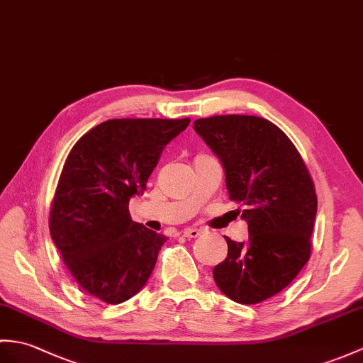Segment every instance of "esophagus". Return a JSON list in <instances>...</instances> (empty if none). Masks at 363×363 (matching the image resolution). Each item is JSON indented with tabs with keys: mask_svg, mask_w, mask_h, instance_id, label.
I'll return each instance as SVG.
<instances>
[{
	"mask_svg": "<svg viewBox=\"0 0 363 363\" xmlns=\"http://www.w3.org/2000/svg\"><path fill=\"white\" fill-rule=\"evenodd\" d=\"M201 233H202V230L196 229V227H189V229H185L182 232V235H184L185 238H198Z\"/></svg>",
	"mask_w": 363,
	"mask_h": 363,
	"instance_id": "34e87169",
	"label": "esophagus"
}]
</instances>
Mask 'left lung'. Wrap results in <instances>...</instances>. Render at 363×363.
I'll return each mask as SVG.
<instances>
[{
  "label": "left lung",
  "mask_w": 363,
  "mask_h": 363,
  "mask_svg": "<svg viewBox=\"0 0 363 363\" xmlns=\"http://www.w3.org/2000/svg\"><path fill=\"white\" fill-rule=\"evenodd\" d=\"M193 128L220 159L230 201L241 204L249 240L227 241L213 269L224 296L255 305L283 291L311 255L317 195L297 148L277 125L257 116H213Z\"/></svg>",
  "instance_id": "1"
}]
</instances>
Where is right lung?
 Listing matches in <instances>:
<instances>
[{
    "instance_id": "1",
    "label": "right lung",
    "mask_w": 363,
    "mask_h": 363,
    "mask_svg": "<svg viewBox=\"0 0 363 363\" xmlns=\"http://www.w3.org/2000/svg\"><path fill=\"white\" fill-rule=\"evenodd\" d=\"M190 119H111L72 147L50 207V237L74 280L109 305L145 286L167 237L134 223L128 202Z\"/></svg>"
}]
</instances>
